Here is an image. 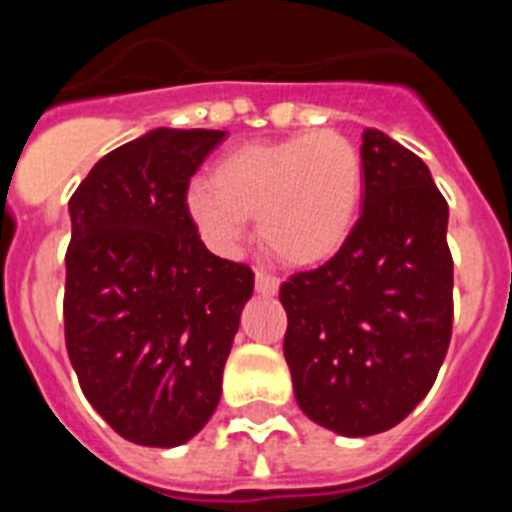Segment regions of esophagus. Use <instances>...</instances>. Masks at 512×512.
Masks as SVG:
<instances>
[{"label": "esophagus", "instance_id": "34e87169", "mask_svg": "<svg viewBox=\"0 0 512 512\" xmlns=\"http://www.w3.org/2000/svg\"><path fill=\"white\" fill-rule=\"evenodd\" d=\"M256 292H259V295H277L279 279L266 274V271H256Z\"/></svg>", "mask_w": 512, "mask_h": 512}]
</instances>
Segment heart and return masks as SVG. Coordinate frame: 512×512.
<instances>
[{"mask_svg":"<svg viewBox=\"0 0 512 512\" xmlns=\"http://www.w3.org/2000/svg\"><path fill=\"white\" fill-rule=\"evenodd\" d=\"M364 197L359 148L336 130L233 148L207 182H194L187 210L215 251H233L248 220L284 264H323L354 230Z\"/></svg>","mask_w":512,"mask_h":512,"instance_id":"b5f03b06","label":"heart"}]
</instances>
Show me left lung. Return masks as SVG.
Returning a JSON list of instances; mask_svg holds the SVG:
<instances>
[{
  "instance_id": "left-lung-1",
  "label": "left lung",
  "mask_w": 512,
  "mask_h": 512,
  "mask_svg": "<svg viewBox=\"0 0 512 512\" xmlns=\"http://www.w3.org/2000/svg\"><path fill=\"white\" fill-rule=\"evenodd\" d=\"M364 210L341 251L279 289L284 359L302 413L341 436L408 418L441 369L454 325L449 205L428 166L364 130Z\"/></svg>"
}]
</instances>
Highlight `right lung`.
I'll return each mask as SVG.
<instances>
[{
	"mask_svg": "<svg viewBox=\"0 0 512 512\" xmlns=\"http://www.w3.org/2000/svg\"><path fill=\"white\" fill-rule=\"evenodd\" d=\"M225 130L156 128L99 158L71 194L63 330L92 408L128 441L171 449L205 428L253 292L207 251L187 189Z\"/></svg>",
	"mask_w": 512,
	"mask_h": 512,
	"instance_id": "right-lung-1",
	"label": "right lung"
}]
</instances>
